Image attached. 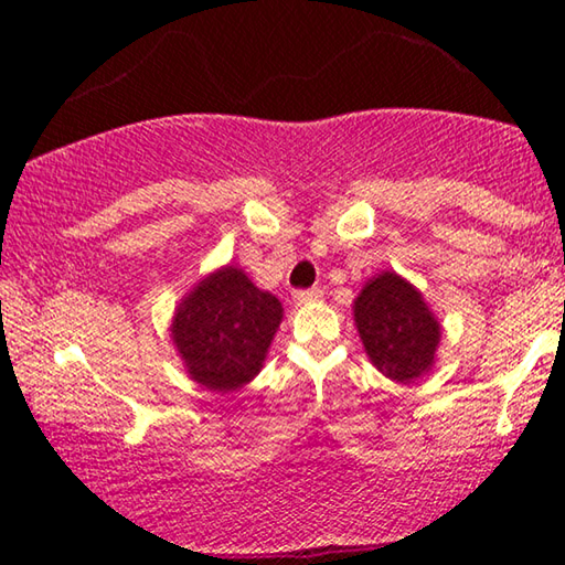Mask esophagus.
Returning a JSON list of instances; mask_svg holds the SVG:
<instances>
[{"label":"esophagus","instance_id":"obj_1","mask_svg":"<svg viewBox=\"0 0 565 565\" xmlns=\"http://www.w3.org/2000/svg\"><path fill=\"white\" fill-rule=\"evenodd\" d=\"M321 299H323V291L321 289H306V291H296L294 294L296 306H309V303H317Z\"/></svg>","mask_w":565,"mask_h":565}]
</instances>
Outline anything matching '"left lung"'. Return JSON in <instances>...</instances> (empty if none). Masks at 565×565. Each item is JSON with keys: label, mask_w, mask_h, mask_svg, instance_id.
<instances>
[{"label": "left lung", "mask_w": 565, "mask_h": 565, "mask_svg": "<svg viewBox=\"0 0 565 565\" xmlns=\"http://www.w3.org/2000/svg\"><path fill=\"white\" fill-rule=\"evenodd\" d=\"M353 323L369 361L396 384H411L436 366L441 321L414 284L386 269L353 299Z\"/></svg>", "instance_id": "1"}]
</instances>
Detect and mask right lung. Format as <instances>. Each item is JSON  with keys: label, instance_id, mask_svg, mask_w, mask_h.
<instances>
[{"label": "right lung", "instance_id": "obj_1", "mask_svg": "<svg viewBox=\"0 0 565 565\" xmlns=\"http://www.w3.org/2000/svg\"><path fill=\"white\" fill-rule=\"evenodd\" d=\"M281 319V301L226 264L181 296L169 331L189 379L228 394L259 374Z\"/></svg>", "mask_w": 565, "mask_h": 565}]
</instances>
